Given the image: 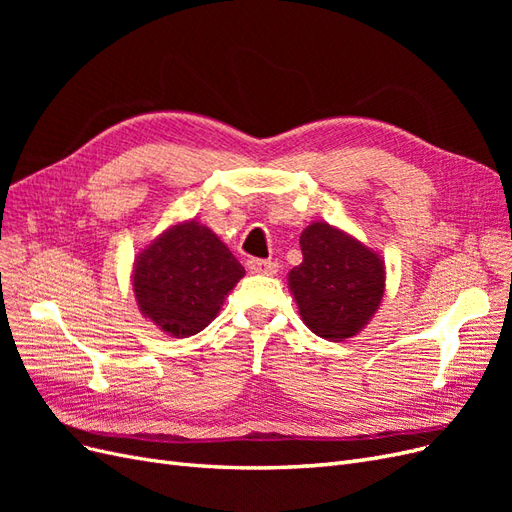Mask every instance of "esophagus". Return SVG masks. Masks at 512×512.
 I'll return each mask as SVG.
<instances>
[{"instance_id": "34e87169", "label": "esophagus", "mask_w": 512, "mask_h": 512, "mask_svg": "<svg viewBox=\"0 0 512 512\" xmlns=\"http://www.w3.org/2000/svg\"><path fill=\"white\" fill-rule=\"evenodd\" d=\"M247 269L256 275H275L277 273V262L273 260H262V258H250L247 260Z\"/></svg>"}]
</instances>
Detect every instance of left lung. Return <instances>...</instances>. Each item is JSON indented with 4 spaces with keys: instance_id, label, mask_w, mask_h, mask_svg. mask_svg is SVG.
I'll return each instance as SVG.
<instances>
[{
    "instance_id": "left-lung-1",
    "label": "left lung",
    "mask_w": 512,
    "mask_h": 512,
    "mask_svg": "<svg viewBox=\"0 0 512 512\" xmlns=\"http://www.w3.org/2000/svg\"><path fill=\"white\" fill-rule=\"evenodd\" d=\"M303 262L288 273V286L303 322L318 337L342 342L376 314L384 294V262L329 224L301 235Z\"/></svg>"
}]
</instances>
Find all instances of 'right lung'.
I'll return each instance as SVG.
<instances>
[{"mask_svg": "<svg viewBox=\"0 0 512 512\" xmlns=\"http://www.w3.org/2000/svg\"><path fill=\"white\" fill-rule=\"evenodd\" d=\"M245 275L241 262L207 226L166 230L138 256L134 294L141 312L175 337L203 331Z\"/></svg>", "mask_w": 512, "mask_h": 512, "instance_id": "obj_1", "label": "right lung"}]
</instances>
